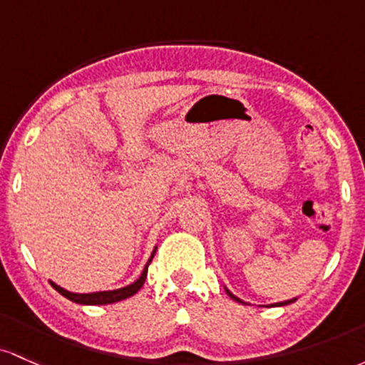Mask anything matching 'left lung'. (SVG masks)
<instances>
[{
	"mask_svg": "<svg viewBox=\"0 0 365 365\" xmlns=\"http://www.w3.org/2000/svg\"><path fill=\"white\" fill-rule=\"evenodd\" d=\"M224 289H226V293L229 294V297L232 298V300L235 302H237V304H243V305H248L247 302H243L241 300V298H237L236 294H232L231 292H229V289L226 288V286H224ZM293 302H297V298H292V300H286V302H277V304H271V305H267V307H282V305H289V304H293Z\"/></svg>",
	"mask_w": 365,
	"mask_h": 365,
	"instance_id": "1",
	"label": "left lung"
}]
</instances>
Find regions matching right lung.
<instances>
[{
  "label": "right lung",
  "mask_w": 365,
  "mask_h": 365,
  "mask_svg": "<svg viewBox=\"0 0 365 365\" xmlns=\"http://www.w3.org/2000/svg\"><path fill=\"white\" fill-rule=\"evenodd\" d=\"M155 252H157V247H155L153 252H151V257L148 259V262H146L145 269H143V272H141V276H139L134 282H130V284L124 286V288L108 289V292H94V293H72V292H68V289L61 288V286H58V284H56V282H53V281H50V284L60 294H63V297L68 298V300H71V302H76V304H81V305H108V304H115V302L125 300V298L133 297V294H136L139 289H141V286L145 284V281H146V274H148V265L151 264V260H153Z\"/></svg>",
  "instance_id": "right-lung-1"
}]
</instances>
